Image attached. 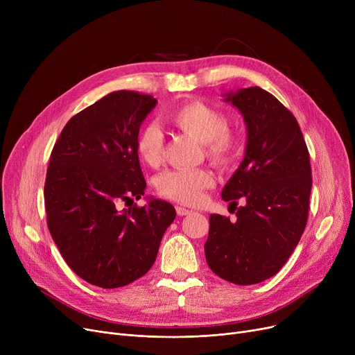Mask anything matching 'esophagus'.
Returning a JSON list of instances; mask_svg holds the SVG:
<instances>
[{"label": "esophagus", "instance_id": "obj_1", "mask_svg": "<svg viewBox=\"0 0 355 355\" xmlns=\"http://www.w3.org/2000/svg\"><path fill=\"white\" fill-rule=\"evenodd\" d=\"M175 210H177V214H178V216H181V217H182V216H189V214H191V213H193L191 210L185 209V207H181V206H177V207H175Z\"/></svg>", "mask_w": 355, "mask_h": 355}]
</instances>
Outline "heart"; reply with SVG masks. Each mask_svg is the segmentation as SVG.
<instances>
[{"instance_id": "obj_1", "label": "heart", "mask_w": 355, "mask_h": 355, "mask_svg": "<svg viewBox=\"0 0 355 355\" xmlns=\"http://www.w3.org/2000/svg\"><path fill=\"white\" fill-rule=\"evenodd\" d=\"M170 122L181 132L204 144L206 157L217 165L230 162L240 148V137L227 129V119L220 110L193 101L174 109ZM137 151L142 162L158 166L162 161L164 138L154 125L144 128L137 138ZM214 184L213 174L207 170H170L157 178V190L165 197L182 204H197L202 191Z\"/></svg>"}]
</instances>
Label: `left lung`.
I'll use <instances>...</instances> for the list:
<instances>
[{
	"label": "left lung",
	"mask_w": 355,
	"mask_h": 355,
	"mask_svg": "<svg viewBox=\"0 0 355 355\" xmlns=\"http://www.w3.org/2000/svg\"><path fill=\"white\" fill-rule=\"evenodd\" d=\"M246 123L245 157L221 191L237 198L236 221L210 214L204 245L210 269L236 285L276 275L305 230L312 187L308 148L295 116L269 92L243 87L225 93Z\"/></svg>",
	"instance_id": "obj_1"
}]
</instances>
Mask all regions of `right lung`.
<instances>
[{"label": "right lung", "instance_id": "1", "mask_svg": "<svg viewBox=\"0 0 355 355\" xmlns=\"http://www.w3.org/2000/svg\"><path fill=\"white\" fill-rule=\"evenodd\" d=\"M157 105L151 95L118 90L74 115L54 144L44 184L47 226L69 268L86 282L114 289L154 265L175 218L173 204L119 210L146 189L138 151L139 128Z\"/></svg>", "mask_w": 355, "mask_h": 355}]
</instances>
